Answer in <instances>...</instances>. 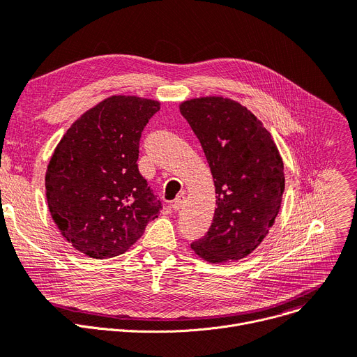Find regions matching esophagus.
<instances>
[{
	"label": "esophagus",
	"instance_id": "esophagus-1",
	"mask_svg": "<svg viewBox=\"0 0 357 357\" xmlns=\"http://www.w3.org/2000/svg\"><path fill=\"white\" fill-rule=\"evenodd\" d=\"M185 201H186V198H185V195L183 194H181V195H178L176 197V199L174 201V204H172V208L175 210V211H179L183 205H185Z\"/></svg>",
	"mask_w": 357,
	"mask_h": 357
}]
</instances>
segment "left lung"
<instances>
[{"label": "left lung", "mask_w": 357, "mask_h": 357, "mask_svg": "<svg viewBox=\"0 0 357 357\" xmlns=\"http://www.w3.org/2000/svg\"><path fill=\"white\" fill-rule=\"evenodd\" d=\"M179 111L202 146L215 186L211 227L191 249L210 264L240 260L260 246L279 213L282 158L264 124L237 101L194 98Z\"/></svg>", "instance_id": "1"}]
</instances>
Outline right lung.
Returning a JSON list of instances; mask_svg holds the SVG:
<instances>
[{
	"mask_svg": "<svg viewBox=\"0 0 357 357\" xmlns=\"http://www.w3.org/2000/svg\"><path fill=\"white\" fill-rule=\"evenodd\" d=\"M160 102L112 96L75 121L46 171L50 215L78 252L108 259L127 252L158 218L160 201L140 175L142 131Z\"/></svg>",
	"mask_w": 357,
	"mask_h": 357,
	"instance_id": "add662e5",
	"label": "right lung"
}]
</instances>
